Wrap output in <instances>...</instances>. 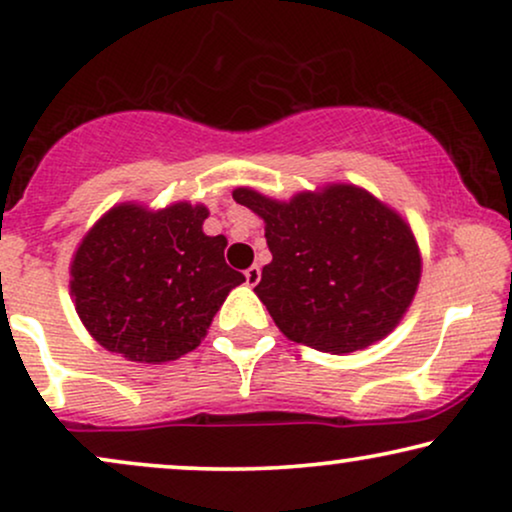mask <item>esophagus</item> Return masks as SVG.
<instances>
[{
	"mask_svg": "<svg viewBox=\"0 0 512 512\" xmlns=\"http://www.w3.org/2000/svg\"><path fill=\"white\" fill-rule=\"evenodd\" d=\"M260 278H262V269L257 267V264H252V267L245 271V283H248V286H257Z\"/></svg>",
	"mask_w": 512,
	"mask_h": 512,
	"instance_id": "34e87169",
	"label": "esophagus"
}]
</instances>
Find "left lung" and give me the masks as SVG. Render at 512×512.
I'll use <instances>...</instances> for the list:
<instances>
[{"instance_id": "1", "label": "left lung", "mask_w": 512, "mask_h": 512, "mask_svg": "<svg viewBox=\"0 0 512 512\" xmlns=\"http://www.w3.org/2000/svg\"><path fill=\"white\" fill-rule=\"evenodd\" d=\"M234 200L264 222L271 262L255 293L288 340L352 354L409 312L423 257L406 219L373 193L326 184L276 200L238 186Z\"/></svg>"}]
</instances>
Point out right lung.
Listing matches in <instances>:
<instances>
[{"label":"right lung","instance_id":"obj_1","mask_svg":"<svg viewBox=\"0 0 512 512\" xmlns=\"http://www.w3.org/2000/svg\"><path fill=\"white\" fill-rule=\"evenodd\" d=\"M203 203L151 210L120 203L96 222L70 262V295L89 335L137 364H165L200 345L245 276L208 236Z\"/></svg>","mask_w":512,"mask_h":512}]
</instances>
